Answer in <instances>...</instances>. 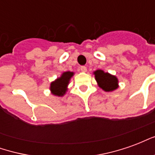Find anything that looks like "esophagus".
Masks as SVG:
<instances>
[{
	"label": "esophagus",
	"instance_id": "1",
	"mask_svg": "<svg viewBox=\"0 0 155 155\" xmlns=\"http://www.w3.org/2000/svg\"><path fill=\"white\" fill-rule=\"evenodd\" d=\"M80 70H81L82 72H86V71H87V68H86V66H84V65H82V66L80 67Z\"/></svg>",
	"mask_w": 155,
	"mask_h": 155
}]
</instances>
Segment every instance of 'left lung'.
<instances>
[{
  "label": "left lung",
  "instance_id": "left-lung-1",
  "mask_svg": "<svg viewBox=\"0 0 155 155\" xmlns=\"http://www.w3.org/2000/svg\"><path fill=\"white\" fill-rule=\"evenodd\" d=\"M94 76L99 86L104 91H112L118 88V80L114 75L98 70L94 71Z\"/></svg>",
  "mask_w": 155,
  "mask_h": 155
}]
</instances>
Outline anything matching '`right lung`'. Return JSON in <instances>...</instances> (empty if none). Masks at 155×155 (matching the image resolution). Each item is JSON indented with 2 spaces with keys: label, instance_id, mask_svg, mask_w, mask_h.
Here are the masks:
<instances>
[{
  "label": "right lung",
  "instance_id": "obj_1",
  "mask_svg": "<svg viewBox=\"0 0 155 155\" xmlns=\"http://www.w3.org/2000/svg\"><path fill=\"white\" fill-rule=\"evenodd\" d=\"M73 74L74 73L70 72V71L64 72L61 77L58 78L54 82H52L51 84V91L52 94L58 95V96L64 95L67 89L66 87L69 84L70 79L73 76Z\"/></svg>",
  "mask_w": 155,
  "mask_h": 155
}]
</instances>
